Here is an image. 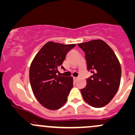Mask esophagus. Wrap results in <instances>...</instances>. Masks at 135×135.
<instances>
[{
	"label": "esophagus",
	"instance_id": "34e87169",
	"mask_svg": "<svg viewBox=\"0 0 135 135\" xmlns=\"http://www.w3.org/2000/svg\"><path fill=\"white\" fill-rule=\"evenodd\" d=\"M73 80H74V81H76V80H77V78H76V77H73Z\"/></svg>",
	"mask_w": 135,
	"mask_h": 135
}]
</instances>
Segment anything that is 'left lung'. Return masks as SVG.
<instances>
[{"label":"left lung","mask_w":135,"mask_h":135,"mask_svg":"<svg viewBox=\"0 0 135 135\" xmlns=\"http://www.w3.org/2000/svg\"><path fill=\"white\" fill-rule=\"evenodd\" d=\"M78 46L85 53L87 69L92 75L81 89L84 100L94 108L107 105L117 93L121 79V67L112 49L102 40Z\"/></svg>","instance_id":"1"}]
</instances>
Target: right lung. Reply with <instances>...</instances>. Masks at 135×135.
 Returning a JSON list of instances; mask_svg holds the SVG:
<instances>
[{"instance_id":"obj_1","label":"right lung","mask_w":135,"mask_h":135,"mask_svg":"<svg viewBox=\"0 0 135 135\" xmlns=\"http://www.w3.org/2000/svg\"><path fill=\"white\" fill-rule=\"evenodd\" d=\"M75 44L64 45L48 42L33 59L30 69V81L33 94L46 108L56 110L68 100L73 88L71 76L56 75L66 55Z\"/></svg>"}]
</instances>
